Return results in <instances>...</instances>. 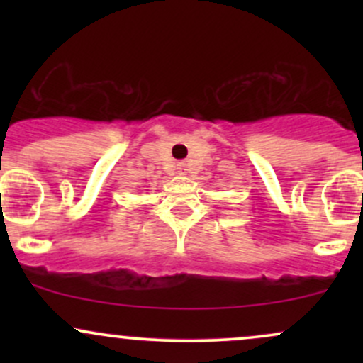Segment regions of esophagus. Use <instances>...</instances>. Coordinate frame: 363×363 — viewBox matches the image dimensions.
<instances>
[{
  "label": "esophagus",
  "instance_id": "34e87169",
  "mask_svg": "<svg viewBox=\"0 0 363 363\" xmlns=\"http://www.w3.org/2000/svg\"><path fill=\"white\" fill-rule=\"evenodd\" d=\"M179 174H181V176H184V174H186V164H182V162H181V164H179Z\"/></svg>",
  "mask_w": 363,
  "mask_h": 363
}]
</instances>
